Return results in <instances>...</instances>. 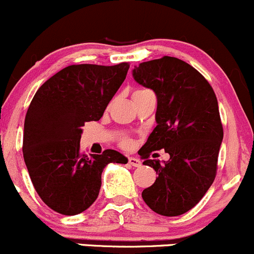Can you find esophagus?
Here are the masks:
<instances>
[{"label": "esophagus", "instance_id": "34e87169", "mask_svg": "<svg viewBox=\"0 0 254 254\" xmlns=\"http://www.w3.org/2000/svg\"><path fill=\"white\" fill-rule=\"evenodd\" d=\"M129 164L132 165V167H140L141 161H140V159H137V158H134V157H130Z\"/></svg>", "mask_w": 254, "mask_h": 254}]
</instances>
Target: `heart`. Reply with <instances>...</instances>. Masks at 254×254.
I'll use <instances>...</instances> for the list:
<instances>
[{
    "mask_svg": "<svg viewBox=\"0 0 254 254\" xmlns=\"http://www.w3.org/2000/svg\"><path fill=\"white\" fill-rule=\"evenodd\" d=\"M145 91H148V90H137V91H136L134 95H136V93H141V92H145ZM123 143H124V145H127V143H129V141L127 140V138H125L124 141H123Z\"/></svg>",
    "mask_w": 254,
    "mask_h": 254,
    "instance_id": "1",
    "label": "heart"
}]
</instances>
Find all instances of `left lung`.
<instances>
[{
    "label": "left lung",
    "mask_w": 254,
    "mask_h": 254,
    "mask_svg": "<svg viewBox=\"0 0 254 254\" xmlns=\"http://www.w3.org/2000/svg\"><path fill=\"white\" fill-rule=\"evenodd\" d=\"M132 76L157 96V127L138 154L158 178L142 198L158 214L181 215L201 201L217 175L224 135L217 96L199 71L169 56L140 63ZM163 148L169 161L149 159Z\"/></svg>",
    "instance_id": "left-lung-1"
}]
</instances>
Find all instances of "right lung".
<instances>
[{
    "mask_svg": "<svg viewBox=\"0 0 254 254\" xmlns=\"http://www.w3.org/2000/svg\"><path fill=\"white\" fill-rule=\"evenodd\" d=\"M129 63L74 64L37 90L24 122L23 156L42 201L63 215L84 212L96 201L109 163H127L114 149L80 151L85 123L97 122L127 78Z\"/></svg>",
    "mask_w": 254,
    "mask_h": 254,
    "instance_id": "right-lung-1",
    "label": "right lung"
}]
</instances>
